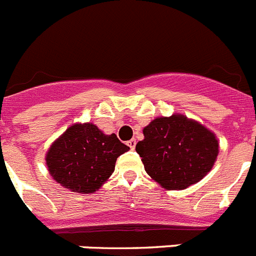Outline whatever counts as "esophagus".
Instances as JSON below:
<instances>
[{"label":"esophagus","instance_id":"34e87169","mask_svg":"<svg viewBox=\"0 0 256 256\" xmlns=\"http://www.w3.org/2000/svg\"><path fill=\"white\" fill-rule=\"evenodd\" d=\"M136 144H137V142H136V140H134V138L130 140V141L126 142V144H128V146H130V148H132V150H134V148H136Z\"/></svg>","mask_w":256,"mask_h":256}]
</instances>
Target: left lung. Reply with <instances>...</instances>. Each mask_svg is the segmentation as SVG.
I'll use <instances>...</instances> for the list:
<instances>
[{"label":"left lung","mask_w":256,"mask_h":256,"mask_svg":"<svg viewBox=\"0 0 256 256\" xmlns=\"http://www.w3.org/2000/svg\"><path fill=\"white\" fill-rule=\"evenodd\" d=\"M136 144L144 170L166 190H183L205 177L218 155L214 133L183 115L158 118Z\"/></svg>","instance_id":"obj_1"}]
</instances>
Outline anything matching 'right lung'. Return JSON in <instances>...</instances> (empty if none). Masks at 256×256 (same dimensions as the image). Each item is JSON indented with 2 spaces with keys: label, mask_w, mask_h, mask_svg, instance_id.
Masks as SVG:
<instances>
[{
  "label": "right lung",
  "mask_w": 256,
  "mask_h": 256,
  "mask_svg": "<svg viewBox=\"0 0 256 256\" xmlns=\"http://www.w3.org/2000/svg\"><path fill=\"white\" fill-rule=\"evenodd\" d=\"M130 148L116 134H104L94 124H74L46 155L54 180L73 192L91 194L114 172L115 162Z\"/></svg>",
  "instance_id": "obj_1"
}]
</instances>
